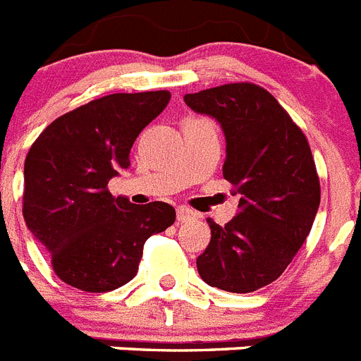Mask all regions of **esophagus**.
<instances>
[{"instance_id": "esophagus-1", "label": "esophagus", "mask_w": 361, "mask_h": 361, "mask_svg": "<svg viewBox=\"0 0 361 361\" xmlns=\"http://www.w3.org/2000/svg\"><path fill=\"white\" fill-rule=\"evenodd\" d=\"M195 212H191L186 206H178L177 208V220L178 222H188V220L195 219Z\"/></svg>"}]
</instances>
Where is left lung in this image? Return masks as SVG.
<instances>
[{
  "label": "left lung",
  "instance_id": "left-lung-1",
  "mask_svg": "<svg viewBox=\"0 0 361 361\" xmlns=\"http://www.w3.org/2000/svg\"><path fill=\"white\" fill-rule=\"evenodd\" d=\"M184 103L220 124L222 171L240 195L228 224L208 219L212 240L197 258L199 275L222 291H257L286 271L317 216L320 180L309 142L279 101L251 82L186 94Z\"/></svg>",
  "mask_w": 361,
  "mask_h": 361
}]
</instances>
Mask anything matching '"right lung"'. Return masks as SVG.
I'll return each instance as SVG.
<instances>
[{
  "instance_id": "right-lung-1",
  "label": "right lung",
  "mask_w": 361,
  "mask_h": 361,
  "mask_svg": "<svg viewBox=\"0 0 361 361\" xmlns=\"http://www.w3.org/2000/svg\"><path fill=\"white\" fill-rule=\"evenodd\" d=\"M170 97L166 90L104 95L54 121L30 146L25 222L72 288L106 293L128 283L145 242L175 222L170 204L135 206L108 191L110 178L130 166L139 133Z\"/></svg>"
}]
</instances>
